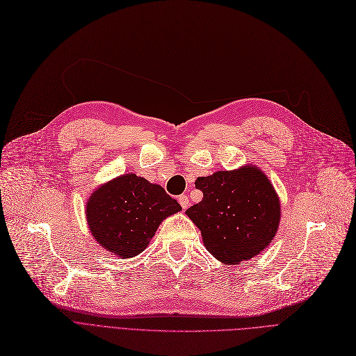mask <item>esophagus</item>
Returning <instances> with one entry per match:
<instances>
[{
  "instance_id": "esophagus-1",
  "label": "esophagus",
  "mask_w": 356,
  "mask_h": 356,
  "mask_svg": "<svg viewBox=\"0 0 356 356\" xmlns=\"http://www.w3.org/2000/svg\"><path fill=\"white\" fill-rule=\"evenodd\" d=\"M178 201H179V204H181V207H182L184 210H187V209L190 207V200H188V197L185 195V194L179 195V197H178Z\"/></svg>"
}]
</instances>
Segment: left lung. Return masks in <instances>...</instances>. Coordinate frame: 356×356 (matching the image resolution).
<instances>
[{"label": "left lung", "mask_w": 356, "mask_h": 356, "mask_svg": "<svg viewBox=\"0 0 356 356\" xmlns=\"http://www.w3.org/2000/svg\"><path fill=\"white\" fill-rule=\"evenodd\" d=\"M202 200L187 214L200 229L202 243L225 265H239L259 255L280 227V197L264 171L245 165L233 171L200 177Z\"/></svg>", "instance_id": "left-lung-1"}]
</instances>
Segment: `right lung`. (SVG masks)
<instances>
[{
    "label": "right lung",
    "instance_id": "obj_1",
    "mask_svg": "<svg viewBox=\"0 0 356 356\" xmlns=\"http://www.w3.org/2000/svg\"><path fill=\"white\" fill-rule=\"evenodd\" d=\"M181 210L161 185L136 174H123L91 193L86 217L95 242L127 259L142 253L163 220Z\"/></svg>",
    "mask_w": 356,
    "mask_h": 356
}]
</instances>
